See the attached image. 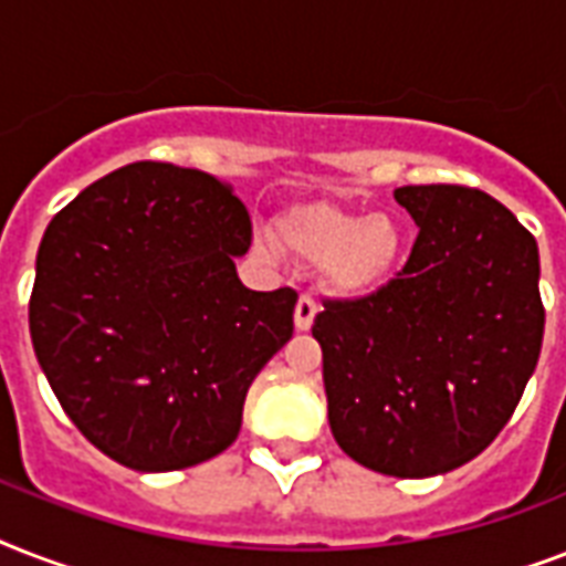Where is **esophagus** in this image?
<instances>
[{"instance_id":"esophagus-1","label":"esophagus","mask_w":566,"mask_h":566,"mask_svg":"<svg viewBox=\"0 0 566 566\" xmlns=\"http://www.w3.org/2000/svg\"><path fill=\"white\" fill-rule=\"evenodd\" d=\"M314 317H317V302L311 293H302L300 302H296V314H293V323L300 332H308L314 326Z\"/></svg>"}]
</instances>
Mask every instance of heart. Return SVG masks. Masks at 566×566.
<instances>
[{
    "instance_id": "b5f03b06",
    "label": "heart",
    "mask_w": 566,
    "mask_h": 566,
    "mask_svg": "<svg viewBox=\"0 0 566 566\" xmlns=\"http://www.w3.org/2000/svg\"><path fill=\"white\" fill-rule=\"evenodd\" d=\"M284 240L308 261H328L337 293L376 291L394 273L402 252V229L387 213L364 217L332 202H311L282 217Z\"/></svg>"
}]
</instances>
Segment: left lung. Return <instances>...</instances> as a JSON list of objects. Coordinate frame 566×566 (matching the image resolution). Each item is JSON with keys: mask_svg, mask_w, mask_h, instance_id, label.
I'll list each match as a JSON object with an SVG mask.
<instances>
[{"mask_svg": "<svg viewBox=\"0 0 566 566\" xmlns=\"http://www.w3.org/2000/svg\"><path fill=\"white\" fill-rule=\"evenodd\" d=\"M420 226L405 266L314 317L328 426L376 473L426 479L473 461L505 429L544 344L541 258L517 217L461 185H408Z\"/></svg>", "mask_w": 566, "mask_h": 566, "instance_id": "left-lung-1", "label": "left lung"}]
</instances>
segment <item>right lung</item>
Here are the masks:
<instances>
[{
	"label": "right lung",
	"instance_id": "1",
	"mask_svg": "<svg viewBox=\"0 0 566 566\" xmlns=\"http://www.w3.org/2000/svg\"><path fill=\"white\" fill-rule=\"evenodd\" d=\"M247 205L202 170L137 161L46 226L29 300L34 355L75 429L117 464L167 473L234 443L252 378L293 335L296 291L243 287Z\"/></svg>",
	"mask_w": 566,
	"mask_h": 566
}]
</instances>
